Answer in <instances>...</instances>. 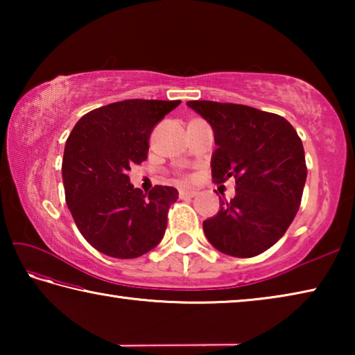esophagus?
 Instances as JSON below:
<instances>
[{"label":"esophagus","mask_w":355,"mask_h":355,"mask_svg":"<svg viewBox=\"0 0 355 355\" xmlns=\"http://www.w3.org/2000/svg\"><path fill=\"white\" fill-rule=\"evenodd\" d=\"M178 196H180V199H192V197L197 196V192L189 191V189H180Z\"/></svg>","instance_id":"1"}]
</instances>
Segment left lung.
<instances>
[{
  "label": "left lung",
  "mask_w": 355,
  "mask_h": 355,
  "mask_svg": "<svg viewBox=\"0 0 355 355\" xmlns=\"http://www.w3.org/2000/svg\"><path fill=\"white\" fill-rule=\"evenodd\" d=\"M208 120L218 148L211 159L214 183L235 178L236 194L220 200L203 232L222 254L250 258L285 235L302 199L307 166L296 130L277 114L235 103L188 101Z\"/></svg>",
  "instance_id": "left-lung-1"
}]
</instances>
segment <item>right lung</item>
Listing matches in <instances>:
<instances>
[{
  "mask_svg": "<svg viewBox=\"0 0 355 355\" xmlns=\"http://www.w3.org/2000/svg\"><path fill=\"white\" fill-rule=\"evenodd\" d=\"M180 100H123L84 114L71 130L62 159L65 202L84 239L105 255L136 258L159 244L172 186L133 188L130 166L147 159L150 133Z\"/></svg>",
  "mask_w": 355,
  "mask_h": 355,
  "instance_id": "right-lung-1",
  "label": "right lung"
}]
</instances>
